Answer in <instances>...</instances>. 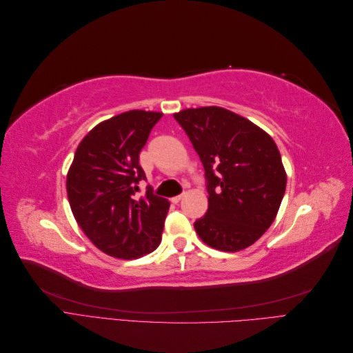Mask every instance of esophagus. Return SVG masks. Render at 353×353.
Here are the masks:
<instances>
[{"mask_svg": "<svg viewBox=\"0 0 353 353\" xmlns=\"http://www.w3.org/2000/svg\"><path fill=\"white\" fill-rule=\"evenodd\" d=\"M183 197H184V194H179V196H175V197L170 199V201H172V203H178V201L183 200Z\"/></svg>", "mask_w": 353, "mask_h": 353, "instance_id": "34e87169", "label": "esophagus"}]
</instances>
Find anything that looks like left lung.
Masks as SVG:
<instances>
[{
    "mask_svg": "<svg viewBox=\"0 0 353 353\" xmlns=\"http://www.w3.org/2000/svg\"><path fill=\"white\" fill-rule=\"evenodd\" d=\"M174 117L208 179L209 208L194 222L199 237L222 252L249 248L271 227L285 193L279 147L258 125L216 105L185 109Z\"/></svg>",
    "mask_w": 353,
    "mask_h": 353,
    "instance_id": "1",
    "label": "left lung"
}]
</instances>
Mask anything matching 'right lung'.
<instances>
[{"instance_id":"obj_1","label":"right lung","mask_w":353,"mask_h":353,"mask_svg":"<svg viewBox=\"0 0 353 353\" xmlns=\"http://www.w3.org/2000/svg\"><path fill=\"white\" fill-rule=\"evenodd\" d=\"M163 113L130 110L103 121L83 137L69 168L66 190L78 225L95 248L119 259L152 253L162 240L169 201L145 179L140 152Z\"/></svg>"}]
</instances>
